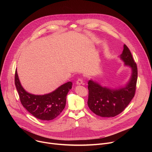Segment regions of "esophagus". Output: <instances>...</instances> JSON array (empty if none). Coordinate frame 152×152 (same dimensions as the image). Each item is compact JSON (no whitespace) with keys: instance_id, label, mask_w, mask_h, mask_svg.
<instances>
[{"instance_id":"obj_1","label":"esophagus","mask_w":152,"mask_h":152,"mask_svg":"<svg viewBox=\"0 0 152 152\" xmlns=\"http://www.w3.org/2000/svg\"><path fill=\"white\" fill-rule=\"evenodd\" d=\"M76 84L79 85H81V84H83V80L80 78H79L77 81H76Z\"/></svg>"}]
</instances>
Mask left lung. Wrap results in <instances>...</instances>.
I'll return each instance as SVG.
<instances>
[{
	"label": "left lung",
	"instance_id": "left-lung-1",
	"mask_svg": "<svg viewBox=\"0 0 152 152\" xmlns=\"http://www.w3.org/2000/svg\"><path fill=\"white\" fill-rule=\"evenodd\" d=\"M120 59L124 66L131 67L129 80L123 87L111 88L103 86L92 79L88 81V105L95 114L102 117H113L124 111L134 97L138 77V70L131 51L124 45Z\"/></svg>",
	"mask_w": 152,
	"mask_h": 152
}]
</instances>
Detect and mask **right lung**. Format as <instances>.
<instances>
[{"label":"right lung","instance_id":"1","mask_svg":"<svg viewBox=\"0 0 152 152\" xmlns=\"http://www.w3.org/2000/svg\"><path fill=\"white\" fill-rule=\"evenodd\" d=\"M15 85L20 102L32 115L41 120H51L58 117L64 109L66 96L72 88V82L64 83L55 91L44 95H35L27 92L21 86L17 70Z\"/></svg>","mask_w":152,"mask_h":152}]
</instances>
